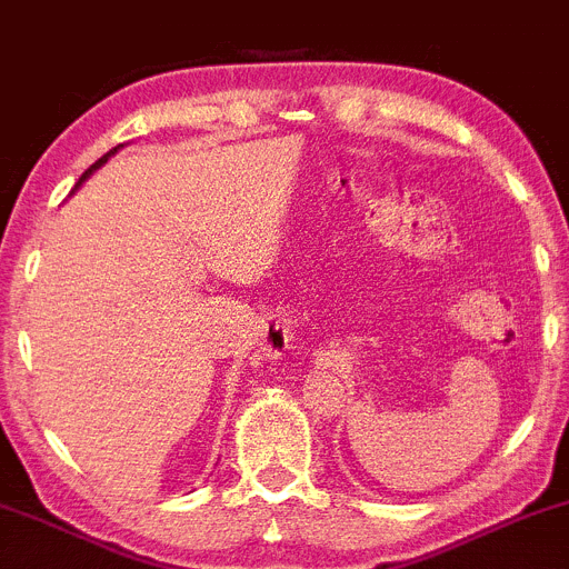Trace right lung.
Returning a JSON list of instances; mask_svg holds the SVG:
<instances>
[{
  "label": "right lung",
  "mask_w": 569,
  "mask_h": 569,
  "mask_svg": "<svg viewBox=\"0 0 569 569\" xmlns=\"http://www.w3.org/2000/svg\"><path fill=\"white\" fill-rule=\"evenodd\" d=\"M114 153H117V148H111L107 156H101V158H98V161H96V163H92V167H90V169H87V172H84V174H81V178H79V183H76V189H79V186H81V180H87V178H90V174H92V172H96V169H98V167H103V163H107V161H109V156H114Z\"/></svg>",
  "instance_id": "1"
}]
</instances>
